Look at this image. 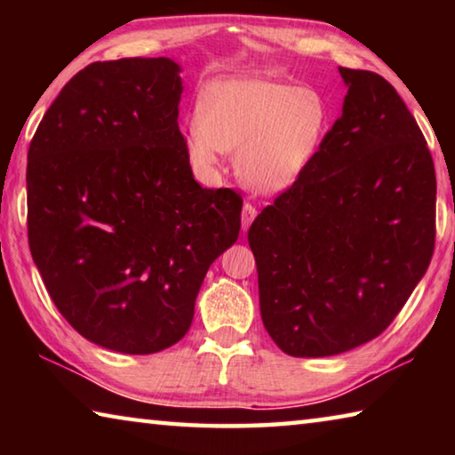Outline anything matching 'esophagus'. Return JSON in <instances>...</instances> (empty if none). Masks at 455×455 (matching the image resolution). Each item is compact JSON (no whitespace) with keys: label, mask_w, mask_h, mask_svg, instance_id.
I'll use <instances>...</instances> for the list:
<instances>
[{"label":"esophagus","mask_w":455,"mask_h":455,"mask_svg":"<svg viewBox=\"0 0 455 455\" xmlns=\"http://www.w3.org/2000/svg\"><path fill=\"white\" fill-rule=\"evenodd\" d=\"M257 217V206L252 203H244L243 206V230L251 227V222Z\"/></svg>","instance_id":"obj_1"}]
</instances>
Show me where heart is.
I'll list each match as a JSON object with an SVG mask.
<instances>
[{"label": "heart", "instance_id": "obj_1", "mask_svg": "<svg viewBox=\"0 0 455 455\" xmlns=\"http://www.w3.org/2000/svg\"><path fill=\"white\" fill-rule=\"evenodd\" d=\"M329 110L317 90L265 78L214 82L198 102V120L187 128V148L211 171L220 152H238L241 179L275 192L297 179L319 150Z\"/></svg>", "mask_w": 455, "mask_h": 455}]
</instances>
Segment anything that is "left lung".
<instances>
[{
  "label": "left lung",
  "mask_w": 455,
  "mask_h": 455,
  "mask_svg": "<svg viewBox=\"0 0 455 455\" xmlns=\"http://www.w3.org/2000/svg\"><path fill=\"white\" fill-rule=\"evenodd\" d=\"M339 74L349 88L343 114L249 228L260 317L292 357L337 355L381 335L435 246V168L418 122L379 74Z\"/></svg>",
  "instance_id": "left-lung-1"
}]
</instances>
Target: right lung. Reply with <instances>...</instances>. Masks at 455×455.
<instances>
[{"mask_svg":"<svg viewBox=\"0 0 455 455\" xmlns=\"http://www.w3.org/2000/svg\"><path fill=\"white\" fill-rule=\"evenodd\" d=\"M180 68L94 61L61 88L28 150V241L53 305L88 341L148 355L179 343L243 198L203 188L179 128Z\"/></svg>","mask_w":455,"mask_h":455,"instance_id":"add662e5","label":"right lung"}]
</instances>
